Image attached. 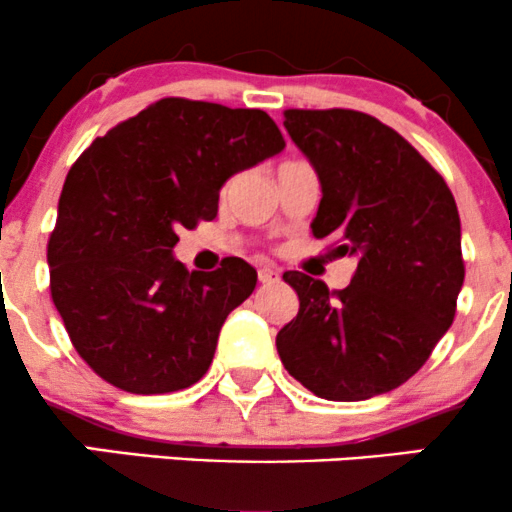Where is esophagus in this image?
<instances>
[{
  "label": "esophagus",
  "mask_w": 512,
  "mask_h": 512,
  "mask_svg": "<svg viewBox=\"0 0 512 512\" xmlns=\"http://www.w3.org/2000/svg\"><path fill=\"white\" fill-rule=\"evenodd\" d=\"M257 279H260V284H274V281H279V272H276L272 264H262L257 269Z\"/></svg>",
  "instance_id": "obj_1"
}]
</instances>
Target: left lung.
<instances>
[{
    "label": "left lung",
    "mask_w": 512,
    "mask_h": 512,
    "mask_svg": "<svg viewBox=\"0 0 512 512\" xmlns=\"http://www.w3.org/2000/svg\"><path fill=\"white\" fill-rule=\"evenodd\" d=\"M320 175L315 238L356 255L351 284L286 272L298 315L276 334L293 378L317 397L361 402L407 383L455 320L464 281L460 214L443 175L402 134L358 110H284Z\"/></svg>",
    "instance_id": "left-lung-1"
}]
</instances>
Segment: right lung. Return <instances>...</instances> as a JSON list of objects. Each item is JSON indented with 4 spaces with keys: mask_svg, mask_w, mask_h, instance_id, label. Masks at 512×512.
Here are the masks:
<instances>
[{
    "mask_svg": "<svg viewBox=\"0 0 512 512\" xmlns=\"http://www.w3.org/2000/svg\"><path fill=\"white\" fill-rule=\"evenodd\" d=\"M284 146L264 110L161 98L76 158L48 240L50 293L105 383L163 395L207 373L257 272L240 257L187 272L178 231L214 219L223 182Z\"/></svg>",
    "mask_w": 512,
    "mask_h": 512,
    "instance_id": "add662e5",
    "label": "right lung"
}]
</instances>
